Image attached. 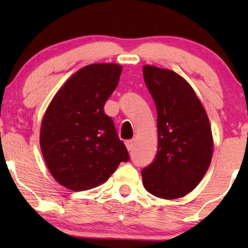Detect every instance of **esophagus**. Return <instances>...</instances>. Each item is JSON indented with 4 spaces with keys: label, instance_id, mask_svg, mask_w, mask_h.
Returning <instances> with one entry per match:
<instances>
[{
    "label": "esophagus",
    "instance_id": "1",
    "mask_svg": "<svg viewBox=\"0 0 248 248\" xmlns=\"http://www.w3.org/2000/svg\"><path fill=\"white\" fill-rule=\"evenodd\" d=\"M126 147H127V149L129 150H133V148H134V141L133 140H128V141H126Z\"/></svg>",
    "mask_w": 248,
    "mask_h": 248
}]
</instances>
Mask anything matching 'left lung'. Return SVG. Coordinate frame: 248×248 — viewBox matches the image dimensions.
Returning <instances> with one entry per match:
<instances>
[{"label":"left lung","mask_w":248,"mask_h":248,"mask_svg":"<svg viewBox=\"0 0 248 248\" xmlns=\"http://www.w3.org/2000/svg\"><path fill=\"white\" fill-rule=\"evenodd\" d=\"M143 78L157 110V154L142 170L155 197L176 199L191 192L209 169L213 138L206 110L191 85L171 70L144 65Z\"/></svg>","instance_id":"1"}]
</instances>
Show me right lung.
Instances as JSON below:
<instances>
[{
	"instance_id": "obj_1",
	"label": "right lung",
	"mask_w": 248,
	"mask_h": 248,
	"mask_svg": "<svg viewBox=\"0 0 248 248\" xmlns=\"http://www.w3.org/2000/svg\"><path fill=\"white\" fill-rule=\"evenodd\" d=\"M122 66L98 62L81 67L59 88L43 116L39 144L52 177L66 189L101 186L129 155L104 112Z\"/></svg>"
}]
</instances>
